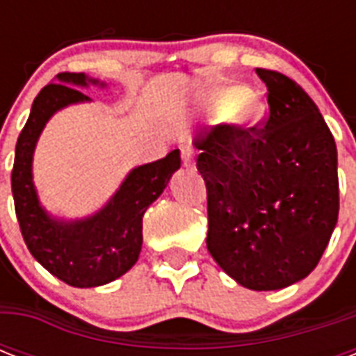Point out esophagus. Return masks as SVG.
I'll return each instance as SVG.
<instances>
[{
    "mask_svg": "<svg viewBox=\"0 0 356 356\" xmlns=\"http://www.w3.org/2000/svg\"><path fill=\"white\" fill-rule=\"evenodd\" d=\"M181 155H183V164L186 168H192L195 164V149L192 145H183V149H181Z\"/></svg>",
    "mask_w": 356,
    "mask_h": 356,
    "instance_id": "obj_1",
    "label": "esophagus"
}]
</instances>
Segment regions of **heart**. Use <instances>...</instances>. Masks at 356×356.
Here are the masks:
<instances>
[{
	"mask_svg": "<svg viewBox=\"0 0 356 356\" xmlns=\"http://www.w3.org/2000/svg\"><path fill=\"white\" fill-rule=\"evenodd\" d=\"M214 107L218 111H227L225 118L242 127L253 125L264 114V103L257 94L245 90L240 92L236 88H223L216 92Z\"/></svg>",
	"mask_w": 356,
	"mask_h": 356,
	"instance_id": "heart-1",
	"label": "heart"
}]
</instances>
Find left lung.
<instances>
[{
  "label": "left lung",
  "mask_w": 356,
  "mask_h": 356,
  "mask_svg": "<svg viewBox=\"0 0 356 356\" xmlns=\"http://www.w3.org/2000/svg\"><path fill=\"white\" fill-rule=\"evenodd\" d=\"M268 114L251 127L201 129L197 170L207 184V249L251 290H279L314 270L338 220L337 144L301 86L257 68Z\"/></svg>",
  "instance_id": "8db88e82"
}]
</instances>
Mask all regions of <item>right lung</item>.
Masks as SVG:
<instances>
[{"instance_id":"add662e5","label":"right lung","mask_w":356,"mask_h":356,"mask_svg":"<svg viewBox=\"0 0 356 356\" xmlns=\"http://www.w3.org/2000/svg\"><path fill=\"white\" fill-rule=\"evenodd\" d=\"M57 77L60 83H49L35 97L29 120L16 142L10 173L14 211L25 245L51 275L75 288L102 286L123 275L138 260L144 212L181 168V153L173 149L161 161L133 170L113 201L96 216L70 223L51 220L36 200L31 173L33 151L53 113L88 99L75 86H86L92 81L70 72Z\"/></svg>"}]
</instances>
